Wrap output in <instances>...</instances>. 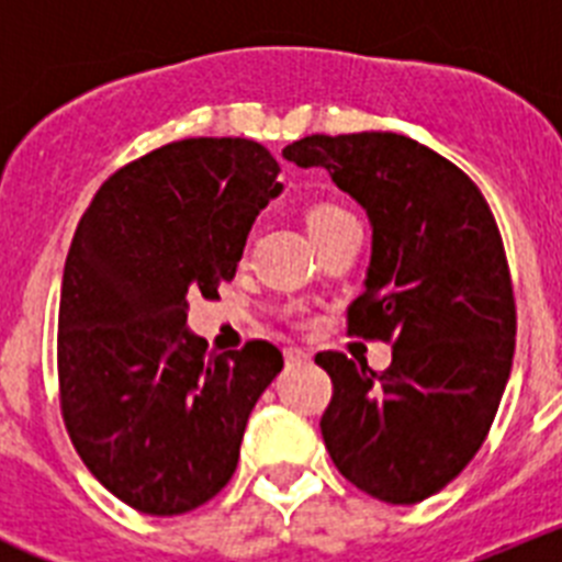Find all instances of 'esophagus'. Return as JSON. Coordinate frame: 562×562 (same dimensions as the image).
<instances>
[{"label": "esophagus", "mask_w": 562, "mask_h": 562, "mask_svg": "<svg viewBox=\"0 0 562 562\" xmlns=\"http://www.w3.org/2000/svg\"><path fill=\"white\" fill-rule=\"evenodd\" d=\"M284 360H286V366H297V362H310L312 355L306 349L290 346V349H284Z\"/></svg>", "instance_id": "1"}]
</instances>
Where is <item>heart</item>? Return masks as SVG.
I'll use <instances>...</instances> for the list:
<instances>
[{
	"instance_id": "heart-1",
	"label": "heart",
	"mask_w": 562,
	"mask_h": 562,
	"mask_svg": "<svg viewBox=\"0 0 562 562\" xmlns=\"http://www.w3.org/2000/svg\"><path fill=\"white\" fill-rule=\"evenodd\" d=\"M355 216H351L349 211H342L340 205H335V202H315V205L306 211V227H310L312 238L324 236V233L335 231V227L346 225V222H351Z\"/></svg>"
}]
</instances>
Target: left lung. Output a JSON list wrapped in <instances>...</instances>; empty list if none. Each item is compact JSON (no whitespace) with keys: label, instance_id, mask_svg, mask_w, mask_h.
Instances as JSON below:
<instances>
[{"label":"left lung","instance_id":"8db88e82","mask_svg":"<svg viewBox=\"0 0 562 562\" xmlns=\"http://www.w3.org/2000/svg\"><path fill=\"white\" fill-rule=\"evenodd\" d=\"M284 157L326 168L369 213L349 335L394 349L382 374L340 351L315 357L335 389L326 450L371 498L419 504L479 453L513 371L518 324L495 216L459 166L405 134H312Z\"/></svg>","mask_w":562,"mask_h":562}]
</instances>
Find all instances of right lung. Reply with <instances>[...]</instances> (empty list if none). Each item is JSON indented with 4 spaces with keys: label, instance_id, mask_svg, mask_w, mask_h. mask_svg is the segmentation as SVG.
<instances>
[{
    "label": "right lung",
    "instance_id": "add662e5",
    "mask_svg": "<svg viewBox=\"0 0 562 562\" xmlns=\"http://www.w3.org/2000/svg\"><path fill=\"white\" fill-rule=\"evenodd\" d=\"M281 166L245 137H188L114 171L83 211L58 306L67 434L137 513H191L231 481L252 405L284 369L267 340L207 351L188 297L236 276Z\"/></svg>",
    "mask_w": 562,
    "mask_h": 562
}]
</instances>
